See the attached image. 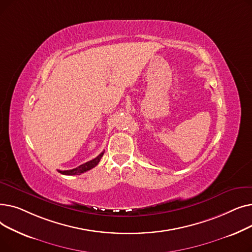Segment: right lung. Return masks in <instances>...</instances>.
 I'll return each instance as SVG.
<instances>
[{
    "label": "right lung",
    "instance_id": "right-lung-1",
    "mask_svg": "<svg viewBox=\"0 0 252 252\" xmlns=\"http://www.w3.org/2000/svg\"><path fill=\"white\" fill-rule=\"evenodd\" d=\"M104 154V151L102 153H100L96 158H94V159H92L84 164H81L79 166L73 168V169H69V170H58L60 174L62 175H66V176H75V175H81L83 173H86V171L92 169L93 167H95L101 160V158Z\"/></svg>",
    "mask_w": 252,
    "mask_h": 252
}]
</instances>
